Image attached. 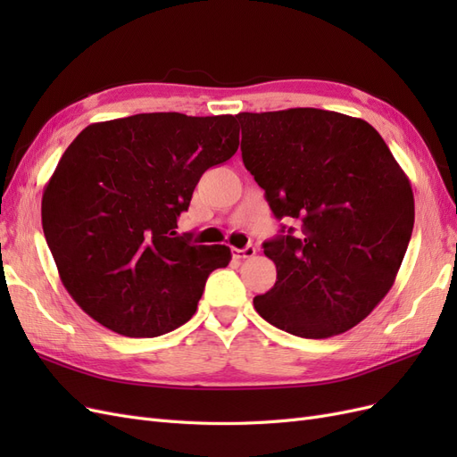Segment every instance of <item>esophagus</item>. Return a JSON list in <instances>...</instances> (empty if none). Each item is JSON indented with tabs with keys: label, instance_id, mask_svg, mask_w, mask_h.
Wrapping results in <instances>:
<instances>
[{
	"label": "esophagus",
	"instance_id": "1",
	"mask_svg": "<svg viewBox=\"0 0 457 457\" xmlns=\"http://www.w3.org/2000/svg\"><path fill=\"white\" fill-rule=\"evenodd\" d=\"M255 247L253 245H245V247H232V257L234 259H250V257H253L255 255Z\"/></svg>",
	"mask_w": 457,
	"mask_h": 457
}]
</instances>
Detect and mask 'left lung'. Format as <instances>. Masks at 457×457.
<instances>
[{"label":"left lung","instance_id":"obj_1","mask_svg":"<svg viewBox=\"0 0 457 457\" xmlns=\"http://www.w3.org/2000/svg\"><path fill=\"white\" fill-rule=\"evenodd\" d=\"M242 160L276 219L262 244L276 282L255 311L287 334H343L393 287L413 228V192L368 121L320 108L240 112Z\"/></svg>","mask_w":457,"mask_h":457}]
</instances>
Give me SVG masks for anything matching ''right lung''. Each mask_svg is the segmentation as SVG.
Returning <instances> with one entry per match:
<instances>
[{
	"label": "right lung",
	"mask_w": 457,
	"mask_h": 457,
	"mask_svg": "<svg viewBox=\"0 0 457 457\" xmlns=\"http://www.w3.org/2000/svg\"><path fill=\"white\" fill-rule=\"evenodd\" d=\"M234 116L135 114L81 131L41 198V225L66 292L126 337L188 322L227 245L177 234L200 177L234 156Z\"/></svg>",
	"instance_id": "obj_1"
}]
</instances>
